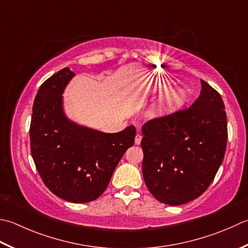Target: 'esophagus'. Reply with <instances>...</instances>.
Segmentation results:
<instances>
[{
	"instance_id": "esophagus-1",
	"label": "esophagus",
	"mask_w": 248,
	"mask_h": 248,
	"mask_svg": "<svg viewBox=\"0 0 248 248\" xmlns=\"http://www.w3.org/2000/svg\"><path fill=\"white\" fill-rule=\"evenodd\" d=\"M140 140H142V135H140V133H138L137 135H135V139H134V142L137 145H140Z\"/></svg>"
}]
</instances>
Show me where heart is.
Wrapping results in <instances>:
<instances>
[{
	"label": "heart",
	"instance_id": "1",
	"mask_svg": "<svg viewBox=\"0 0 248 248\" xmlns=\"http://www.w3.org/2000/svg\"><path fill=\"white\" fill-rule=\"evenodd\" d=\"M167 86H168V82H166V81H158L157 82V87L159 89H164ZM181 98H182L181 90H170L162 98L161 103L166 106H170V105L177 103V102L181 100Z\"/></svg>",
	"mask_w": 248,
	"mask_h": 248
}]
</instances>
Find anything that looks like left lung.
Instances as JSON below:
<instances>
[{
  "label": "left lung",
  "instance_id": "obj_1",
  "mask_svg": "<svg viewBox=\"0 0 248 248\" xmlns=\"http://www.w3.org/2000/svg\"><path fill=\"white\" fill-rule=\"evenodd\" d=\"M190 108L147 121L142 127L145 184L158 201L181 205L204 192L225 157L228 129L221 95L201 80Z\"/></svg>",
  "mask_w": 248,
  "mask_h": 248
}]
</instances>
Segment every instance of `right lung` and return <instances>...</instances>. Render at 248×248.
Listing matches in <instances>:
<instances>
[{
    "label": "right lung",
    "mask_w": 248,
    "mask_h": 248,
    "mask_svg": "<svg viewBox=\"0 0 248 248\" xmlns=\"http://www.w3.org/2000/svg\"><path fill=\"white\" fill-rule=\"evenodd\" d=\"M75 73L57 72L41 85L34 99L30 125L31 155L49 190L63 200L87 203L98 199L129 147L135 127L104 133L70 120L63 92Z\"/></svg>",
    "instance_id": "right-lung-1"
}]
</instances>
